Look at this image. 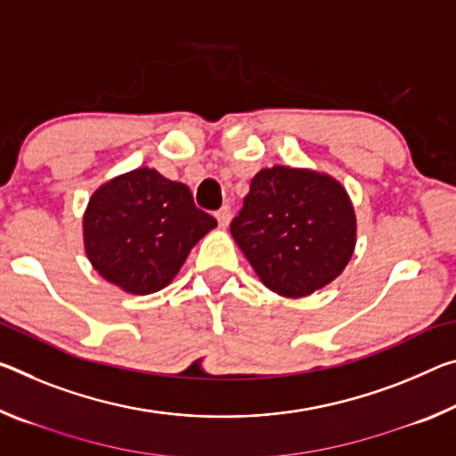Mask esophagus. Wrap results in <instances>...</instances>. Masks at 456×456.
Masks as SVG:
<instances>
[{"label": "esophagus", "instance_id": "esophagus-1", "mask_svg": "<svg viewBox=\"0 0 456 456\" xmlns=\"http://www.w3.org/2000/svg\"><path fill=\"white\" fill-rule=\"evenodd\" d=\"M216 221H219V225L221 227H227L229 225V221H231V208L225 205V207H221L219 211H216Z\"/></svg>", "mask_w": 456, "mask_h": 456}]
</instances>
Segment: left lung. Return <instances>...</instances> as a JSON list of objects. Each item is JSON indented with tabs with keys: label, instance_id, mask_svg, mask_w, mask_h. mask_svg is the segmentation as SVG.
Listing matches in <instances>:
<instances>
[{
	"label": "left lung",
	"instance_id": "8db88e82",
	"mask_svg": "<svg viewBox=\"0 0 456 456\" xmlns=\"http://www.w3.org/2000/svg\"><path fill=\"white\" fill-rule=\"evenodd\" d=\"M355 211L335 178L313 170H259L231 235L259 280L286 298L321 290L349 264Z\"/></svg>",
	"mask_w": 456,
	"mask_h": 456
}]
</instances>
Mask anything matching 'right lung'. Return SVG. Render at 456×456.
Here are the masks:
<instances>
[{"mask_svg":"<svg viewBox=\"0 0 456 456\" xmlns=\"http://www.w3.org/2000/svg\"><path fill=\"white\" fill-rule=\"evenodd\" d=\"M215 216L194 205L189 186L137 168L95 191L83 219L85 251L107 281L129 294L168 286Z\"/></svg>","mask_w":456,"mask_h":456,"instance_id":"add662e5","label":"right lung"}]
</instances>
